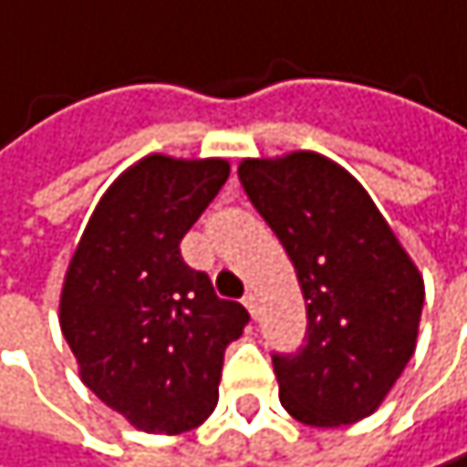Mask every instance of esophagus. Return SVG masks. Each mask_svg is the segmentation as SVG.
<instances>
[{"label": "esophagus", "instance_id": "1", "mask_svg": "<svg viewBox=\"0 0 467 467\" xmlns=\"http://www.w3.org/2000/svg\"><path fill=\"white\" fill-rule=\"evenodd\" d=\"M244 306L252 312V317H257V293H246L244 296Z\"/></svg>", "mask_w": 467, "mask_h": 467}]
</instances>
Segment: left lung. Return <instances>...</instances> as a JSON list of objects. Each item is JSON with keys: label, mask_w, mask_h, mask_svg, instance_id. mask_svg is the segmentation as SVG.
<instances>
[{"label": "left lung", "mask_w": 467, "mask_h": 467, "mask_svg": "<svg viewBox=\"0 0 467 467\" xmlns=\"http://www.w3.org/2000/svg\"><path fill=\"white\" fill-rule=\"evenodd\" d=\"M238 177L296 265L306 337L274 353L279 400L309 427L356 424L408 367L424 282L364 185L317 152L246 158Z\"/></svg>", "instance_id": "8db88e82"}]
</instances>
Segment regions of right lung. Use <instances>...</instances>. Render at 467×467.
Returning <instances> with one entry per match:
<instances>
[{
  "instance_id": "obj_1",
  "label": "right lung",
  "mask_w": 467,
  "mask_h": 467,
  "mask_svg": "<svg viewBox=\"0 0 467 467\" xmlns=\"http://www.w3.org/2000/svg\"><path fill=\"white\" fill-rule=\"evenodd\" d=\"M226 177L221 158H141L98 202L65 274L59 326L81 380L136 430L199 427L218 402L223 350L249 323L180 254Z\"/></svg>"
}]
</instances>
